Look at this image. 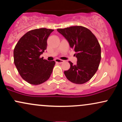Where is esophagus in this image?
<instances>
[{
    "instance_id": "obj_1",
    "label": "esophagus",
    "mask_w": 122,
    "mask_h": 122,
    "mask_svg": "<svg viewBox=\"0 0 122 122\" xmlns=\"http://www.w3.org/2000/svg\"><path fill=\"white\" fill-rule=\"evenodd\" d=\"M55 61L56 63H58V64H62V62H64V60H60V59H56Z\"/></svg>"
}]
</instances>
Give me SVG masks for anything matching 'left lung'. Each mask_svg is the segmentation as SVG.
Masks as SVG:
<instances>
[{"mask_svg":"<svg viewBox=\"0 0 122 122\" xmlns=\"http://www.w3.org/2000/svg\"><path fill=\"white\" fill-rule=\"evenodd\" d=\"M57 31L69 42L77 58L76 65L69 61L71 66L64 71L68 80L77 84L85 83L97 72L101 60V47L95 36L87 28L71 26Z\"/></svg>","mask_w":122,"mask_h":122,"instance_id":"1","label":"left lung"}]
</instances>
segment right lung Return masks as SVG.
<instances>
[{"instance_id":"1","label":"right lung","mask_w":122,"mask_h":122,"mask_svg":"<svg viewBox=\"0 0 122 122\" xmlns=\"http://www.w3.org/2000/svg\"><path fill=\"white\" fill-rule=\"evenodd\" d=\"M53 29L41 28L27 32L14 50V61L19 75L32 85H39L49 79L55 61L40 57L47 47V40Z\"/></svg>"}]
</instances>
